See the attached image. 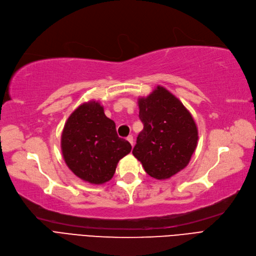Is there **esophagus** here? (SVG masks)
<instances>
[{
  "mask_svg": "<svg viewBox=\"0 0 256 256\" xmlns=\"http://www.w3.org/2000/svg\"><path fill=\"white\" fill-rule=\"evenodd\" d=\"M126 140H128V142L132 144V146H134V138H132V135L128 136V137H126Z\"/></svg>",
  "mask_w": 256,
  "mask_h": 256,
  "instance_id": "34e87169",
  "label": "esophagus"
}]
</instances>
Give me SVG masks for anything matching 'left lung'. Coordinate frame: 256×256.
Wrapping results in <instances>:
<instances>
[{
    "mask_svg": "<svg viewBox=\"0 0 256 256\" xmlns=\"http://www.w3.org/2000/svg\"><path fill=\"white\" fill-rule=\"evenodd\" d=\"M138 104L144 126L132 154L150 176L168 179L190 161L198 138L196 122L179 99L161 86L139 98Z\"/></svg>",
    "mask_w": 256,
    "mask_h": 256,
    "instance_id": "1",
    "label": "left lung"
}]
</instances>
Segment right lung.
Masks as SVG:
<instances>
[{"label":"right lung","mask_w":256,"mask_h":256,"mask_svg":"<svg viewBox=\"0 0 256 256\" xmlns=\"http://www.w3.org/2000/svg\"><path fill=\"white\" fill-rule=\"evenodd\" d=\"M60 146L72 172L97 185L112 179L119 160L132 150L128 141L118 137L115 122L104 115V106L94 100L80 104L70 115Z\"/></svg>","instance_id":"obj_1"}]
</instances>
